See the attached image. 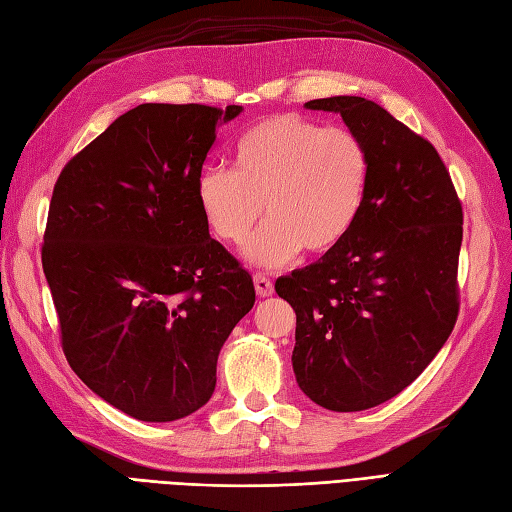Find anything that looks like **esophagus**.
I'll return each instance as SVG.
<instances>
[{"mask_svg": "<svg viewBox=\"0 0 512 512\" xmlns=\"http://www.w3.org/2000/svg\"><path fill=\"white\" fill-rule=\"evenodd\" d=\"M254 286H256V293L260 297L273 295V282L265 276V273H256V276H254Z\"/></svg>", "mask_w": 512, "mask_h": 512, "instance_id": "obj_1", "label": "esophagus"}]
</instances>
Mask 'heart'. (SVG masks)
<instances>
[{
  "instance_id": "b5f03b06",
  "label": "heart",
  "mask_w": 512,
  "mask_h": 512,
  "mask_svg": "<svg viewBox=\"0 0 512 512\" xmlns=\"http://www.w3.org/2000/svg\"><path fill=\"white\" fill-rule=\"evenodd\" d=\"M367 186L369 154L356 132L278 115L241 136L234 171L206 169L195 193L210 232L230 245H241L265 210L269 219L245 245V258L282 267L304 247L326 254L343 243Z\"/></svg>"
}]
</instances>
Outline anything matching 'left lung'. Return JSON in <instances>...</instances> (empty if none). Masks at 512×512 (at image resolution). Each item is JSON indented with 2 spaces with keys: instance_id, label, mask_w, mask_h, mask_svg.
Masks as SVG:
<instances>
[{
  "instance_id": "8db88e82",
  "label": "left lung",
  "mask_w": 512,
  "mask_h": 512,
  "mask_svg": "<svg viewBox=\"0 0 512 512\" xmlns=\"http://www.w3.org/2000/svg\"><path fill=\"white\" fill-rule=\"evenodd\" d=\"M369 154L363 210L343 243L276 282L295 310V380L315 404L356 413L402 393L458 317L463 208L436 149L365 97L313 99Z\"/></svg>"
}]
</instances>
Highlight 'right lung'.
I'll list each match as a JSON object with an SVG mask.
<instances>
[{
    "label": "right lung",
    "instance_id": "add662e5",
    "mask_svg": "<svg viewBox=\"0 0 512 512\" xmlns=\"http://www.w3.org/2000/svg\"><path fill=\"white\" fill-rule=\"evenodd\" d=\"M202 104H141L62 169L43 271L71 369L110 406L176 421L217 384L223 343L256 302L252 276L210 239L197 180L219 126Z\"/></svg>",
    "mask_w": 512,
    "mask_h": 512
}]
</instances>
